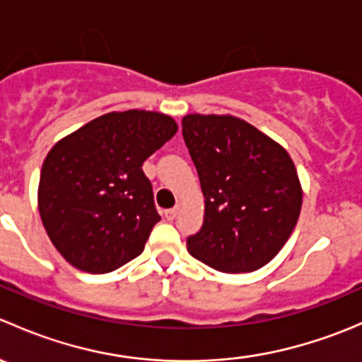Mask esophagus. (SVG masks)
<instances>
[{"label": "esophagus", "mask_w": 362, "mask_h": 362, "mask_svg": "<svg viewBox=\"0 0 362 362\" xmlns=\"http://www.w3.org/2000/svg\"><path fill=\"white\" fill-rule=\"evenodd\" d=\"M178 210H180V208H178V206H175V208H170V210H166V211H164V217H166L168 221H173V218L177 217V215H178Z\"/></svg>", "instance_id": "34e87169"}]
</instances>
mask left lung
<instances>
[{"label":"left lung","instance_id":"obj_1","mask_svg":"<svg viewBox=\"0 0 362 362\" xmlns=\"http://www.w3.org/2000/svg\"><path fill=\"white\" fill-rule=\"evenodd\" d=\"M182 134L204 196L191 255L224 273L255 272L286 245L301 211L296 166L284 147L233 115L189 113Z\"/></svg>","mask_w":362,"mask_h":362}]
</instances>
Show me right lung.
<instances>
[{
	"instance_id": "add662e5",
	"label": "right lung",
	"mask_w": 362,
	"mask_h": 362,
	"mask_svg": "<svg viewBox=\"0 0 362 362\" xmlns=\"http://www.w3.org/2000/svg\"><path fill=\"white\" fill-rule=\"evenodd\" d=\"M158 112H110L47 154L38 210L50 242L75 268L110 273L144 252L160 221L141 164L177 133Z\"/></svg>"
}]
</instances>
